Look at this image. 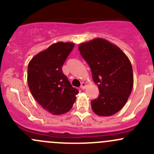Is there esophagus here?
<instances>
[{"instance_id": "esophagus-1", "label": "esophagus", "mask_w": 154, "mask_h": 154, "mask_svg": "<svg viewBox=\"0 0 154 154\" xmlns=\"http://www.w3.org/2000/svg\"><path fill=\"white\" fill-rule=\"evenodd\" d=\"M85 88H86V83H81V86H80V88L81 89H85Z\"/></svg>"}]
</instances>
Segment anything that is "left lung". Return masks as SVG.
Returning a JSON list of instances; mask_svg holds the SVG:
<instances>
[{
	"label": "left lung",
	"mask_w": 154,
	"mask_h": 154,
	"mask_svg": "<svg viewBox=\"0 0 154 154\" xmlns=\"http://www.w3.org/2000/svg\"><path fill=\"white\" fill-rule=\"evenodd\" d=\"M78 48L100 91L98 97L91 101L92 110L100 116L116 114L127 103L133 89V68L128 57L103 38L82 43Z\"/></svg>",
	"instance_id": "obj_1"
}]
</instances>
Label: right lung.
Returning a JSON list of instances; mask_svg holds the SVG:
<instances>
[{"instance_id":"right-lung-1","label":"right lung","mask_w":154,"mask_h":154,"mask_svg":"<svg viewBox=\"0 0 154 154\" xmlns=\"http://www.w3.org/2000/svg\"><path fill=\"white\" fill-rule=\"evenodd\" d=\"M74 43L57 42L35 55L29 63L27 83L35 100L54 115L68 112L75 102L78 89L63 74V64Z\"/></svg>"}]
</instances>
